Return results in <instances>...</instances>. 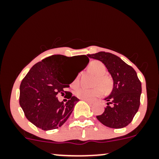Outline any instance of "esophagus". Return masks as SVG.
<instances>
[{
    "mask_svg": "<svg viewBox=\"0 0 159 159\" xmlns=\"http://www.w3.org/2000/svg\"><path fill=\"white\" fill-rule=\"evenodd\" d=\"M85 102H87V103L88 104H90V105H93V102H90V101H89V100H84Z\"/></svg>",
    "mask_w": 159,
    "mask_h": 159,
    "instance_id": "obj_1",
    "label": "esophagus"
}]
</instances>
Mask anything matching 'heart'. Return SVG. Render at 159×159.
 Here are the masks:
<instances>
[{"mask_svg":"<svg viewBox=\"0 0 159 159\" xmlns=\"http://www.w3.org/2000/svg\"><path fill=\"white\" fill-rule=\"evenodd\" d=\"M89 70L96 76L94 85H98L93 88H86L81 87L75 91V94L78 98L84 100H93L95 98L98 97L102 94L103 90L108 92L112 90L114 87V81L112 78L106 75L107 68L102 62L99 61H93L90 62L88 66ZM72 87H77L79 85V75H78L73 81L72 82ZM100 87H99V86Z\"/></svg>","mask_w":159,"mask_h":159,"instance_id":"heart-1","label":"heart"}]
</instances>
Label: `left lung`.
<instances>
[{"label":"left lung","instance_id":"1","mask_svg":"<svg viewBox=\"0 0 159 159\" xmlns=\"http://www.w3.org/2000/svg\"><path fill=\"white\" fill-rule=\"evenodd\" d=\"M87 55L102 62L114 80L112 92L105 98L107 107L96 118L103 125L113 129L127 126L138 112L140 103L141 83L135 70L111 53L100 52Z\"/></svg>","mask_w":159,"mask_h":159}]
</instances>
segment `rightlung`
Listing matches in <instances>:
<instances>
[{
	"label": "right lung",
	"instance_id": "obj_1",
	"mask_svg": "<svg viewBox=\"0 0 159 159\" xmlns=\"http://www.w3.org/2000/svg\"><path fill=\"white\" fill-rule=\"evenodd\" d=\"M73 57L54 54L36 63L20 85L19 104L25 116L42 130L58 129L68 120L79 101L66 88L89 62L86 55L78 56L84 61L81 70L67 77L69 62ZM65 93L66 102L58 101L56 96Z\"/></svg>",
	"mask_w": 159,
	"mask_h": 159
}]
</instances>
